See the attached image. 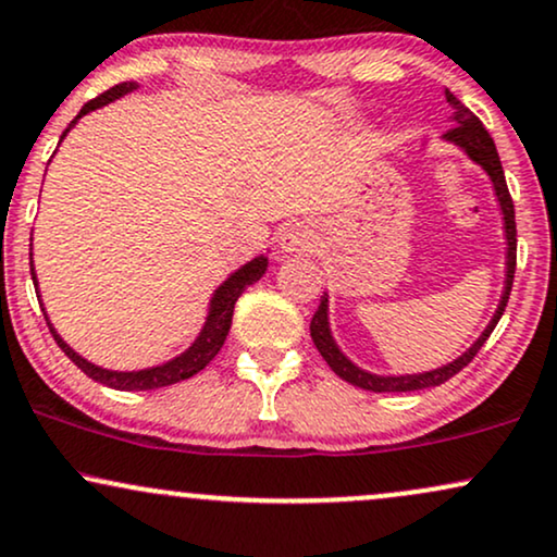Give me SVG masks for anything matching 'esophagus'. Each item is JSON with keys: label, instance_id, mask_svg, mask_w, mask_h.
I'll return each mask as SVG.
<instances>
[{"label": "esophagus", "instance_id": "34e87169", "mask_svg": "<svg viewBox=\"0 0 557 557\" xmlns=\"http://www.w3.org/2000/svg\"><path fill=\"white\" fill-rule=\"evenodd\" d=\"M277 246L283 253H306L313 249V233L304 223H287L280 227Z\"/></svg>", "mask_w": 557, "mask_h": 557}]
</instances>
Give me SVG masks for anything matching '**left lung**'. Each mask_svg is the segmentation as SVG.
Returning <instances> with one entry per match:
<instances>
[{"mask_svg": "<svg viewBox=\"0 0 557 557\" xmlns=\"http://www.w3.org/2000/svg\"><path fill=\"white\" fill-rule=\"evenodd\" d=\"M446 103L451 106V129H448L444 137V143L454 145L457 150L465 152L467 158L472 160L474 165H480L482 171L487 173L493 184V194H495V202H498L500 218H504V238H506V274H504V293H500L498 308H495L493 319L487 321V326L482 330V334L474 343L467 347L459 358H454L451 363H444L438 368H431V371H420V373H371L366 368H360L358 363H352L350 358L343 352V347L337 345L332 334V324H330V293L321 296V304L317 308L311 319V339L317 345V350L321 352V358L330 363V368L337 373L339 379L347 381V384L366 388V392H418V388H431V386H441L444 381H448L451 376L465 368L470 360L478 355V350L485 345V339L491 337V332L495 330L500 317H504L508 296H511V285H513V272H516V220H513V202H511V194H508L506 186V176H504V165H500L498 150H495L493 137L487 134L485 126L474 113L467 109L461 100L454 96V92L446 90Z\"/></svg>", "mask_w": 557, "mask_h": 557, "instance_id": "obj_1", "label": "left lung"}]
</instances>
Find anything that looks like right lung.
Here are the masks:
<instances>
[{
    "label": "right lung",
    "instance_id": "add662e5",
    "mask_svg": "<svg viewBox=\"0 0 557 557\" xmlns=\"http://www.w3.org/2000/svg\"><path fill=\"white\" fill-rule=\"evenodd\" d=\"M137 87H139L137 83H122V85L111 87V90H106L103 96H98L96 100H90V103H85L83 111H79L77 116L70 122V126L64 129L62 139L72 129H75V124L83 116H87V113L96 111V109H103V106L113 103V100L129 96V92L137 90ZM62 139H59V143H62ZM30 236H33V233H30ZM267 267H270V257H267V253H259V257L246 261L244 267H238L236 272L227 274L225 283L218 285V290L212 293L210 306H207L205 324H202V330H199L197 337H194V343L186 347L184 352H178L176 358L165 360V363H160V366L139 368V371H113V368H103V366L90 363V360L72 350V347L66 345L62 337H59V332L51 326L49 313H46V324H49L53 339H57V345L62 347L66 358H70L72 363H75L79 371L85 373V376L98 381V384L119 388V392H147V388L171 386V384H178V381H184V379L197 376V373L202 371L207 363H210L214 355L220 352V347H223L227 332H231L233 308H236V300L240 298V293H244L246 287L264 277ZM30 274H33V285H36V296H41V293H38L36 272H33V238H30ZM41 311H44V304H41Z\"/></svg>",
    "mask_w": 557,
    "mask_h": 557
}]
</instances>
